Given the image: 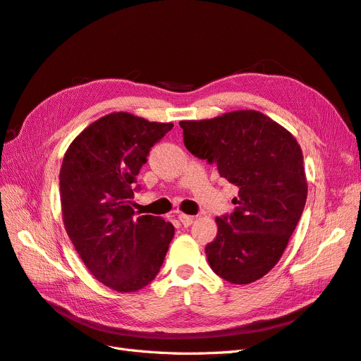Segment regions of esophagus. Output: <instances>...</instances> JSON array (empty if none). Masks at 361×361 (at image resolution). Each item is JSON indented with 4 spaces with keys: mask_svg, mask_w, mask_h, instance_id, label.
Masks as SVG:
<instances>
[{
    "mask_svg": "<svg viewBox=\"0 0 361 361\" xmlns=\"http://www.w3.org/2000/svg\"><path fill=\"white\" fill-rule=\"evenodd\" d=\"M178 218H179V221L182 223V226H183V227H188V226H191V224H192V221H194V218H192V216H190V215H187V214H179V215H178Z\"/></svg>",
    "mask_w": 361,
    "mask_h": 361,
    "instance_id": "1",
    "label": "esophagus"
}]
</instances>
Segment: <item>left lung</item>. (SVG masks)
<instances>
[{"label":"left lung","instance_id":"1","mask_svg":"<svg viewBox=\"0 0 361 361\" xmlns=\"http://www.w3.org/2000/svg\"><path fill=\"white\" fill-rule=\"evenodd\" d=\"M192 155L216 164L239 188L231 215L216 216V238L204 251L212 271L233 285H248L277 265L297 227L307 182L302 152L288 129L255 110L206 120H182Z\"/></svg>","mask_w":361,"mask_h":361}]
</instances>
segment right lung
I'll return each instance as SVG.
<instances>
[{"label": "right lung", "mask_w": 361, "mask_h": 361, "mask_svg": "<svg viewBox=\"0 0 361 361\" xmlns=\"http://www.w3.org/2000/svg\"><path fill=\"white\" fill-rule=\"evenodd\" d=\"M173 123L111 113L76 137L60 169L68 236L92 276L117 292H135L158 274L174 227L135 215L134 191L149 150Z\"/></svg>", "instance_id": "obj_1"}]
</instances>
